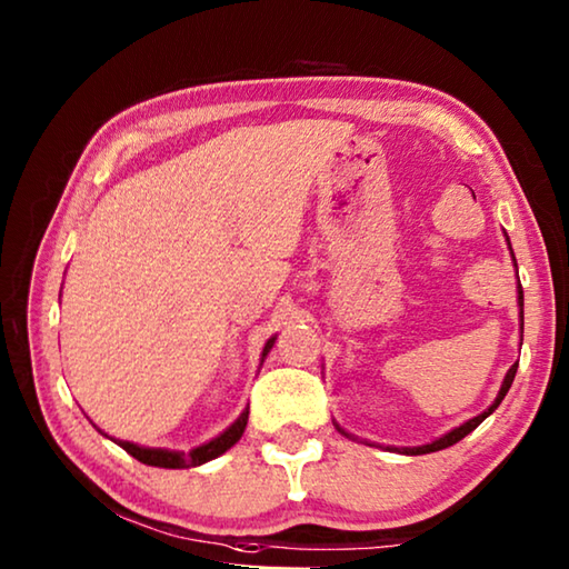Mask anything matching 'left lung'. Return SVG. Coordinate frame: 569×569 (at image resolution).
Listing matches in <instances>:
<instances>
[{
  "instance_id": "8db88e82",
  "label": "left lung",
  "mask_w": 569,
  "mask_h": 569,
  "mask_svg": "<svg viewBox=\"0 0 569 569\" xmlns=\"http://www.w3.org/2000/svg\"><path fill=\"white\" fill-rule=\"evenodd\" d=\"M507 243H509V238H507ZM509 250H512V246H509ZM512 258H515V253H512ZM517 266V263H515ZM517 303H519V329H522L525 326V311H522V306H525V296H522V286H519V298H517ZM515 373H517V363L512 366V369L507 371V377H505V381H502V389H499V393H497V399H495V403L492 407H489L487 411H481L479 417H475V419H469V421H465L461 423V427H457V429H451V431H447L445 437H439L437 441H431V445H423V447H391L393 451H401V455H411V457H417V455H429V451H439V449H447V447H451V445H457V441H461L465 439L467 435H471V431H475L481 421H485L489 413H492L499 403H502V399L507 397V391H509V387H512V381H515ZM336 429L341 431V435H346V431L339 427V423H336ZM349 437V435H346Z\"/></svg>"
}]
</instances>
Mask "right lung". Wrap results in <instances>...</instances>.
Returning <instances> with one entry per match:
<instances>
[{"label":"right lung","mask_w":569,"mask_h":569,"mask_svg":"<svg viewBox=\"0 0 569 569\" xmlns=\"http://www.w3.org/2000/svg\"><path fill=\"white\" fill-rule=\"evenodd\" d=\"M273 343H276V336L273 339H268V343L263 346V356H261V361L266 359L268 356V351L273 349ZM246 423H248V409L240 413V417L230 423V427L223 431V435H218L216 439H210V441H206V445H200V447H196V449H190L188 455L186 451H172V449H156V447H140V445H132V441H122V439H112L114 445H120L124 451H128L130 457H134L138 461H142V465H148V467H162V469H188V467H200V465H206V461H210V459H216V457H220L223 455V451H228L230 447L236 445V441L243 437V431H246ZM100 435H104L102 429H98ZM108 437V435H104Z\"/></svg>","instance_id":"obj_1"}]
</instances>
